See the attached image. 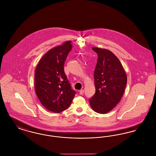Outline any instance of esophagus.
<instances>
[{
	"mask_svg": "<svg viewBox=\"0 0 156 156\" xmlns=\"http://www.w3.org/2000/svg\"><path fill=\"white\" fill-rule=\"evenodd\" d=\"M84 91L83 90H81L79 91V93H80V95H82L83 94H84Z\"/></svg>",
	"mask_w": 156,
	"mask_h": 156,
	"instance_id": "obj_1",
	"label": "esophagus"
}]
</instances>
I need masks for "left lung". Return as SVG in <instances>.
Instances as JSON below:
<instances>
[{"instance_id":"1","label":"left lung","mask_w":156,"mask_h":156,"mask_svg":"<svg viewBox=\"0 0 156 156\" xmlns=\"http://www.w3.org/2000/svg\"><path fill=\"white\" fill-rule=\"evenodd\" d=\"M92 49L98 54V59L94 72L95 93L89 102L95 112L104 114L120 101L127 76L121 63L111 51L97 47Z\"/></svg>"}]
</instances>
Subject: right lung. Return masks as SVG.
I'll return each instance as SVG.
<instances>
[{
    "label": "right lung",
    "mask_w": 156,
    "mask_h": 156,
    "mask_svg": "<svg viewBox=\"0 0 156 156\" xmlns=\"http://www.w3.org/2000/svg\"><path fill=\"white\" fill-rule=\"evenodd\" d=\"M71 41L49 50L39 61L35 71V91L42 105L59 113L68 108L76 92L64 72V63L72 45Z\"/></svg>",
    "instance_id": "1"
}]
</instances>
